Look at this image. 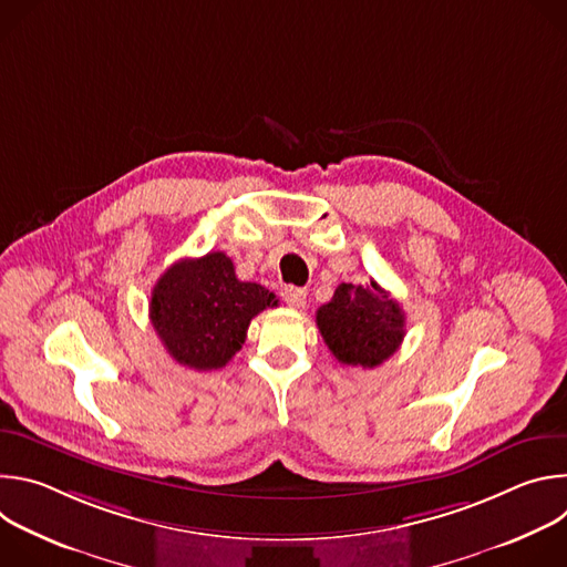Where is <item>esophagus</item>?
Instances as JSON below:
<instances>
[{"label": "esophagus", "mask_w": 567, "mask_h": 567, "mask_svg": "<svg viewBox=\"0 0 567 567\" xmlns=\"http://www.w3.org/2000/svg\"><path fill=\"white\" fill-rule=\"evenodd\" d=\"M280 296H282V300H285L289 307H293V309H302L305 302H307V293H305V289H300V287H285Z\"/></svg>", "instance_id": "1"}]
</instances>
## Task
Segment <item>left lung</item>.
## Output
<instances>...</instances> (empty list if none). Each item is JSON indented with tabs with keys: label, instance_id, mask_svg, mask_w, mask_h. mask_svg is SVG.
I'll return each instance as SVG.
<instances>
[{
	"label": "left lung",
	"instance_id": "1",
	"mask_svg": "<svg viewBox=\"0 0 567 567\" xmlns=\"http://www.w3.org/2000/svg\"><path fill=\"white\" fill-rule=\"evenodd\" d=\"M316 326L343 365L377 368L399 350L406 334V316L374 280L343 282L328 305L318 307Z\"/></svg>",
	"mask_w": 567,
	"mask_h": 567
}]
</instances>
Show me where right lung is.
I'll return each mask as SVG.
<instances>
[{
  "mask_svg": "<svg viewBox=\"0 0 567 567\" xmlns=\"http://www.w3.org/2000/svg\"><path fill=\"white\" fill-rule=\"evenodd\" d=\"M276 293L241 282L221 251L175 262L152 289L150 320L168 354L193 370L224 368L247 341L251 318Z\"/></svg>",
  "mask_w": 567,
  "mask_h": 567,
  "instance_id": "obj_1",
  "label": "right lung"
}]
</instances>
